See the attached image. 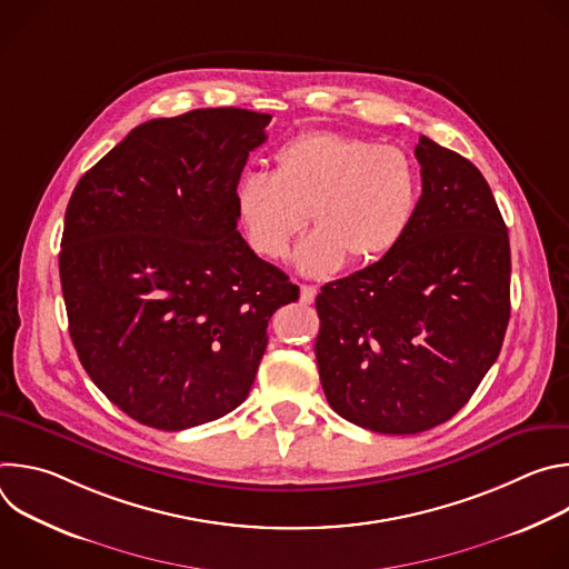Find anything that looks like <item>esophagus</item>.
Segmentation results:
<instances>
[{"mask_svg": "<svg viewBox=\"0 0 569 569\" xmlns=\"http://www.w3.org/2000/svg\"><path fill=\"white\" fill-rule=\"evenodd\" d=\"M315 297H317V288L303 283V286H301V301H303V303H312Z\"/></svg>", "mask_w": 569, "mask_h": 569, "instance_id": "obj_1", "label": "esophagus"}]
</instances>
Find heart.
Returning a JSON list of instances; mask_svg holds the SVG:
<instances>
[{"instance_id":"obj_1","label":"heart","mask_w":569,"mask_h":569,"mask_svg":"<svg viewBox=\"0 0 569 569\" xmlns=\"http://www.w3.org/2000/svg\"><path fill=\"white\" fill-rule=\"evenodd\" d=\"M421 193L419 164L405 148L315 130L279 146L272 176L236 180L233 213L263 259L286 257L308 216L315 231L299 242L295 266L321 277L391 254L415 224Z\"/></svg>"}]
</instances>
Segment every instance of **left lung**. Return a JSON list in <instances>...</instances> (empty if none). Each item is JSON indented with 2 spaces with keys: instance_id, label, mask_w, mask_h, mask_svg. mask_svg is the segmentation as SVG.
Wrapping results in <instances>:
<instances>
[{
  "instance_id": "8db88e82",
  "label": "left lung",
  "mask_w": 569,
  "mask_h": 569,
  "mask_svg": "<svg viewBox=\"0 0 569 569\" xmlns=\"http://www.w3.org/2000/svg\"><path fill=\"white\" fill-rule=\"evenodd\" d=\"M415 154L423 193L408 236L315 299L323 393L380 435L452 419L498 360L511 312L509 233L489 182L428 137Z\"/></svg>"
}]
</instances>
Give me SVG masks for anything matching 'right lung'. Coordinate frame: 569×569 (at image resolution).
<instances>
[{"label": "right lung", "instance_id": "obj_1", "mask_svg": "<svg viewBox=\"0 0 569 569\" xmlns=\"http://www.w3.org/2000/svg\"><path fill=\"white\" fill-rule=\"evenodd\" d=\"M270 119L207 108L146 121L67 204L58 263L71 342L94 385L148 428L236 410L270 317L299 299L236 229L233 187Z\"/></svg>", "mask_w": 569, "mask_h": 569}]
</instances>
